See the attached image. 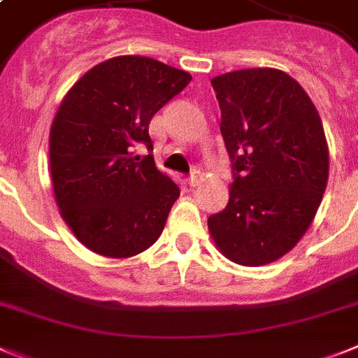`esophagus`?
<instances>
[{"instance_id": "obj_1", "label": "esophagus", "mask_w": 358, "mask_h": 358, "mask_svg": "<svg viewBox=\"0 0 358 358\" xmlns=\"http://www.w3.org/2000/svg\"><path fill=\"white\" fill-rule=\"evenodd\" d=\"M201 179H203V173H201V170L199 168H194L190 176H188V179H186V182H188L190 186H197L199 185Z\"/></svg>"}]
</instances>
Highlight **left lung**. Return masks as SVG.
Instances as JSON below:
<instances>
[{"mask_svg":"<svg viewBox=\"0 0 358 358\" xmlns=\"http://www.w3.org/2000/svg\"><path fill=\"white\" fill-rule=\"evenodd\" d=\"M234 182L208 217L217 248L243 266L273 262L299 243L328 185L324 128L304 88L275 69L212 79Z\"/></svg>","mask_w":358,"mask_h":358,"instance_id":"obj_1","label":"left lung"}]
</instances>
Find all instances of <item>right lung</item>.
I'll return each instance as SVG.
<instances>
[{
  "label": "right lung",
  "instance_id": "obj_1",
  "mask_svg": "<svg viewBox=\"0 0 358 358\" xmlns=\"http://www.w3.org/2000/svg\"><path fill=\"white\" fill-rule=\"evenodd\" d=\"M192 81L185 70L143 56L90 69L61 101L50 128L56 203L92 252L124 259L150 248L166 224L179 186L155 168L148 124Z\"/></svg>",
  "mask_w": 358,
  "mask_h": 358
}]
</instances>
